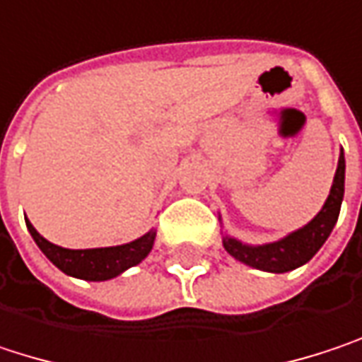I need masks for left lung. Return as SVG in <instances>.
Wrapping results in <instances>:
<instances>
[{
	"mask_svg": "<svg viewBox=\"0 0 362 362\" xmlns=\"http://www.w3.org/2000/svg\"><path fill=\"white\" fill-rule=\"evenodd\" d=\"M344 154H339L338 170L334 177V185L329 192V198L325 206L321 208V212L302 229H298L294 233H290L288 238L267 244V246H246L238 240L225 238V250L235 256L238 260L246 262L254 269L260 271H269V273H286L298 269L300 264L308 262L319 248L325 244V240L329 238L336 221L339 216V206H341V198H344Z\"/></svg>",
	"mask_w": 362,
	"mask_h": 362,
	"instance_id": "8db88e82",
	"label": "left lung"
}]
</instances>
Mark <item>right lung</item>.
<instances>
[{
  "mask_svg": "<svg viewBox=\"0 0 362 362\" xmlns=\"http://www.w3.org/2000/svg\"><path fill=\"white\" fill-rule=\"evenodd\" d=\"M26 227L33 235V240L37 242V246L41 252L66 275L78 277V279H87V281H104V279H112L116 275H120L124 269L135 267L137 262H141L150 250L154 246L156 233L150 231L144 238L124 244V246H112V248H93V250H68L60 248L52 242H47L45 238H41L37 233V229L26 221Z\"/></svg>",
  "mask_w": 362,
  "mask_h": 362,
  "instance_id": "obj_1",
  "label": "right lung"
}]
</instances>
